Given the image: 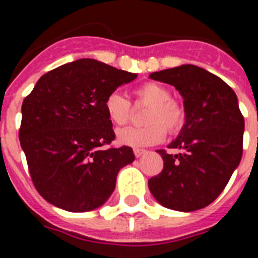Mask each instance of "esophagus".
Segmentation results:
<instances>
[{
  "mask_svg": "<svg viewBox=\"0 0 258 258\" xmlns=\"http://www.w3.org/2000/svg\"><path fill=\"white\" fill-rule=\"evenodd\" d=\"M134 154H135V157L139 158V157H142V155H143V154H146V150L135 149V150H134Z\"/></svg>",
  "mask_w": 258,
  "mask_h": 258,
  "instance_id": "obj_1",
  "label": "esophagus"
}]
</instances>
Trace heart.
Wrapping results in <instances>:
<instances>
[{
  "instance_id": "1",
  "label": "heart",
  "mask_w": 258,
  "mask_h": 258,
  "mask_svg": "<svg viewBox=\"0 0 258 258\" xmlns=\"http://www.w3.org/2000/svg\"><path fill=\"white\" fill-rule=\"evenodd\" d=\"M138 103L150 105L146 112L145 127H125L116 133L119 145L128 147H149L161 143L166 137V130L176 133L184 123L183 107L171 100V92L167 87L158 83H146L135 91ZM104 111L111 123L125 124L131 115L128 99L120 92L113 91L105 97Z\"/></svg>"
}]
</instances>
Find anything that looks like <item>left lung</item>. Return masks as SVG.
I'll list each match as a JSON object with an SVG mask.
<instances>
[{"mask_svg":"<svg viewBox=\"0 0 258 258\" xmlns=\"http://www.w3.org/2000/svg\"><path fill=\"white\" fill-rule=\"evenodd\" d=\"M174 86L183 97L184 124L167 149L158 150L163 170L149 180L154 198L167 209L196 212L210 205L228 184L242 157L245 121L236 93L204 68L183 64L150 75Z\"/></svg>","mask_w":258,"mask_h":258,"instance_id":"8db88e82","label":"left lung"}]
</instances>
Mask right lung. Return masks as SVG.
Segmentation results:
<instances>
[{
    "label": "right lung",
    "mask_w": 258,
    "mask_h": 258,
    "mask_svg": "<svg viewBox=\"0 0 258 258\" xmlns=\"http://www.w3.org/2000/svg\"><path fill=\"white\" fill-rule=\"evenodd\" d=\"M137 76L80 58L41 76L24 99L20 143L34 187L46 202L83 213L111 197L117 172L135 155L127 146L100 149L115 139L104 101Z\"/></svg>",
    "instance_id": "obj_1"
}]
</instances>
